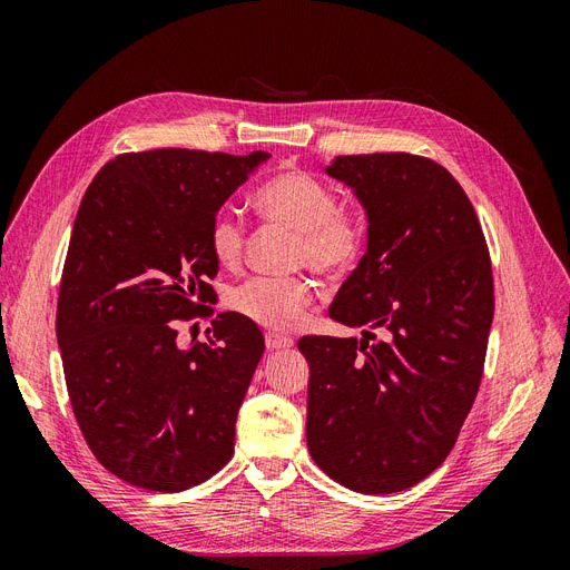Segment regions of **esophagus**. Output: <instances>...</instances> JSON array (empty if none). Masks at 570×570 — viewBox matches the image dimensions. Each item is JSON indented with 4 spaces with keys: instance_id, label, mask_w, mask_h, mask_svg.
I'll return each mask as SVG.
<instances>
[{
    "instance_id": "esophagus-1",
    "label": "esophagus",
    "mask_w": 570,
    "mask_h": 570,
    "mask_svg": "<svg viewBox=\"0 0 570 570\" xmlns=\"http://www.w3.org/2000/svg\"><path fill=\"white\" fill-rule=\"evenodd\" d=\"M292 347V337L278 335V333H266V350L268 352H281Z\"/></svg>"
}]
</instances>
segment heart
<instances>
[{
  "label": "heart",
  "mask_w": 570,
  "mask_h": 570,
  "mask_svg": "<svg viewBox=\"0 0 570 570\" xmlns=\"http://www.w3.org/2000/svg\"><path fill=\"white\" fill-rule=\"evenodd\" d=\"M256 209L268 220L297 230V264H308L323 275L347 273L364 252L366 230L354 214L340 209L335 189L304 170H285L258 187ZM245 226L230 214L214 216L209 249L226 268L239 264L245 254ZM314 299V285L302 275H258L237 285L228 304L235 314L271 331H292L304 308Z\"/></svg>",
  "instance_id": "1"
}]
</instances>
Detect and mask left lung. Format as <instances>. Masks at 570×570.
<instances>
[{"mask_svg":"<svg viewBox=\"0 0 570 570\" xmlns=\"http://www.w3.org/2000/svg\"><path fill=\"white\" fill-rule=\"evenodd\" d=\"M325 174L364 206L366 254L327 308L356 337L306 335V444L340 485L413 488L452 452L485 364L494 285L485 235L450 170L352 154ZM381 330L384 340L374 338Z\"/></svg>","mask_w":570,"mask_h":570,"instance_id":"8db88e82","label":"left lung"}]
</instances>
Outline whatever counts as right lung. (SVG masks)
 Masks as SVG:
<instances>
[{
    "label": "right lung",
    "mask_w": 570,
    "mask_h": 570,
    "mask_svg": "<svg viewBox=\"0 0 570 570\" xmlns=\"http://www.w3.org/2000/svg\"><path fill=\"white\" fill-rule=\"evenodd\" d=\"M271 154L151 149L99 170L73 223L57 342L68 396L97 461L120 480L180 492L235 452V421L264 335L235 312L209 342L178 347L204 314L218 262L209 226Z\"/></svg>",
    "instance_id": "right-lung-1"
}]
</instances>
